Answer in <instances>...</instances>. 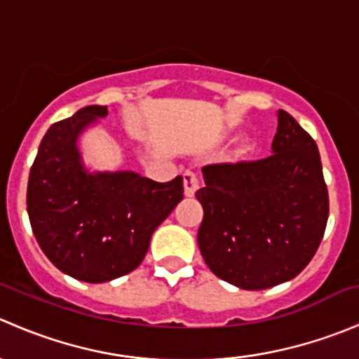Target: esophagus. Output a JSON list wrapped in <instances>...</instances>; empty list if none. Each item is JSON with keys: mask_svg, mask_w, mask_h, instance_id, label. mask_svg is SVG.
<instances>
[{"mask_svg": "<svg viewBox=\"0 0 359 359\" xmlns=\"http://www.w3.org/2000/svg\"><path fill=\"white\" fill-rule=\"evenodd\" d=\"M200 189V179H198V173L193 170H187L184 172V191H186V196L191 198L194 196V193Z\"/></svg>", "mask_w": 359, "mask_h": 359, "instance_id": "esophagus-1", "label": "esophagus"}]
</instances>
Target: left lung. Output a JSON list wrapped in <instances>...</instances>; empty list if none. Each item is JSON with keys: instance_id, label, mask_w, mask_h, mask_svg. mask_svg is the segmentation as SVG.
Listing matches in <instances>:
<instances>
[{"instance_id": "1", "label": "left lung", "mask_w": 359, "mask_h": 359, "mask_svg": "<svg viewBox=\"0 0 359 359\" xmlns=\"http://www.w3.org/2000/svg\"><path fill=\"white\" fill-rule=\"evenodd\" d=\"M198 247L215 276L243 290L295 278L316 253L328 220V189L313 137L278 111L273 154L203 166Z\"/></svg>"}]
</instances>
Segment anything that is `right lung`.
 Instances as JSON below:
<instances>
[{
  "label": "right lung",
  "instance_id": "1",
  "mask_svg": "<svg viewBox=\"0 0 359 359\" xmlns=\"http://www.w3.org/2000/svg\"><path fill=\"white\" fill-rule=\"evenodd\" d=\"M107 106H86L53 123L29 172L27 213L39 248L74 280L104 283L132 273L156 227L182 201V177L154 182L135 172L83 166L78 137Z\"/></svg>",
  "mask_w": 359,
  "mask_h": 359
}]
</instances>
